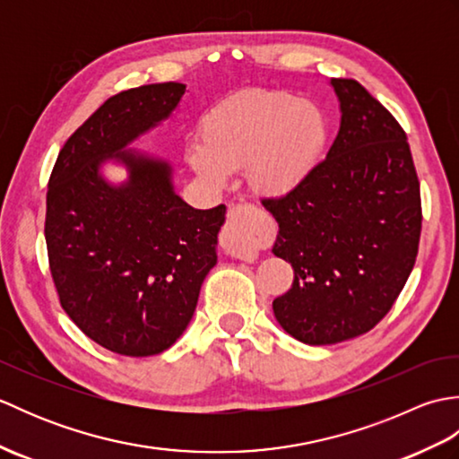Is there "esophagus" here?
<instances>
[{
	"mask_svg": "<svg viewBox=\"0 0 459 459\" xmlns=\"http://www.w3.org/2000/svg\"><path fill=\"white\" fill-rule=\"evenodd\" d=\"M221 245L230 256L242 260H252L258 255V242L247 209L235 207L229 211L227 224H224L221 235Z\"/></svg>",
	"mask_w": 459,
	"mask_h": 459,
	"instance_id": "1",
	"label": "esophagus"
}]
</instances>
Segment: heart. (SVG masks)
Listing matches in <instances>:
<instances>
[{
	"instance_id": "b5f03b06",
	"label": "heart",
	"mask_w": 459,
	"mask_h": 459,
	"mask_svg": "<svg viewBox=\"0 0 459 459\" xmlns=\"http://www.w3.org/2000/svg\"><path fill=\"white\" fill-rule=\"evenodd\" d=\"M327 143L325 116L288 92L245 91L204 116L201 143L187 150L191 169L211 185L245 169L248 187L276 199L316 168Z\"/></svg>"
}]
</instances>
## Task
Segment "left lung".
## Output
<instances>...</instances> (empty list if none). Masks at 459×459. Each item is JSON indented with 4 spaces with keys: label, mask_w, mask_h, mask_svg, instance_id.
<instances>
[{
    "label": "left lung",
    "mask_w": 459,
    "mask_h": 459,
    "mask_svg": "<svg viewBox=\"0 0 459 459\" xmlns=\"http://www.w3.org/2000/svg\"><path fill=\"white\" fill-rule=\"evenodd\" d=\"M337 138L307 178L262 204L278 222L272 252L294 268L274 299L286 333L333 345L373 329L414 268L422 230L420 183L394 116L353 79H331Z\"/></svg>",
    "instance_id": "obj_1"
}]
</instances>
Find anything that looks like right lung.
Segmentation results:
<instances>
[{"instance_id": "right-lung-1", "label": "right lung", "mask_w": 459, "mask_h": 459, "mask_svg": "<svg viewBox=\"0 0 459 459\" xmlns=\"http://www.w3.org/2000/svg\"><path fill=\"white\" fill-rule=\"evenodd\" d=\"M183 94L185 84L161 82L112 96L66 140L48 179L45 240L61 306L126 357L158 355L181 337L217 264L227 207L193 209L168 161L128 150ZM108 159L129 169L124 184L103 179Z\"/></svg>"}]
</instances>
